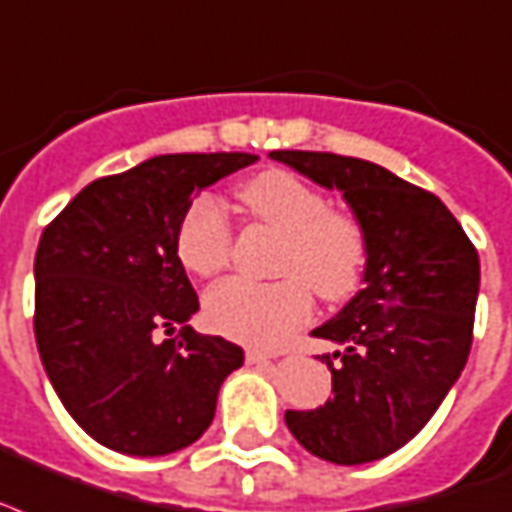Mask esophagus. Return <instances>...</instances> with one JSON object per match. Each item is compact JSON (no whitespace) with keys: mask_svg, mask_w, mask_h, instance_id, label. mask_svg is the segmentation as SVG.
I'll use <instances>...</instances> for the list:
<instances>
[{"mask_svg":"<svg viewBox=\"0 0 512 512\" xmlns=\"http://www.w3.org/2000/svg\"><path fill=\"white\" fill-rule=\"evenodd\" d=\"M271 360H273V354H268V351H257V349L247 351L249 365H260V362H271Z\"/></svg>","mask_w":512,"mask_h":512,"instance_id":"34e87169","label":"esophagus"}]
</instances>
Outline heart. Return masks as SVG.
<instances>
[{
    "label": "heart",
    "instance_id": "b5f03b06",
    "mask_svg": "<svg viewBox=\"0 0 512 512\" xmlns=\"http://www.w3.org/2000/svg\"><path fill=\"white\" fill-rule=\"evenodd\" d=\"M241 204L257 220L284 233L279 282L233 276L209 290L204 300L212 330L249 346H276L311 317V288L319 298L341 300L354 292L365 265L360 222L333 212L322 190L290 171H265L239 190ZM230 225L212 198L187 209L177 233L179 260L187 271L214 276L230 263Z\"/></svg>",
    "mask_w": 512,
    "mask_h": 512
}]
</instances>
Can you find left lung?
I'll return each mask as SVG.
<instances>
[{
	"label": "left lung",
	"instance_id": "1",
	"mask_svg": "<svg viewBox=\"0 0 512 512\" xmlns=\"http://www.w3.org/2000/svg\"><path fill=\"white\" fill-rule=\"evenodd\" d=\"M273 161L341 190L362 233V290L311 335L333 397L287 411L300 446L333 464H365L403 448L446 400L473 346L478 252L438 195L378 163L333 152L276 150Z\"/></svg>",
	"mask_w": 512,
	"mask_h": 512
}]
</instances>
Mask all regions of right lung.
Instances as JSON below:
<instances>
[{"instance_id":"1","label":"right lung","mask_w":512,"mask_h":512,"mask_svg":"<svg viewBox=\"0 0 512 512\" xmlns=\"http://www.w3.org/2000/svg\"><path fill=\"white\" fill-rule=\"evenodd\" d=\"M249 152L155 155L83 187L34 257V335L58 400L96 443L128 456L190 446L214 419L244 351L198 335V298L177 252L201 190L252 166ZM183 330L157 341L161 329Z\"/></svg>"}]
</instances>
